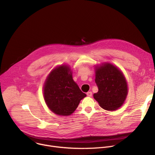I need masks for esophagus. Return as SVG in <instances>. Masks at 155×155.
I'll use <instances>...</instances> for the list:
<instances>
[{
    "label": "esophagus",
    "mask_w": 155,
    "mask_h": 155,
    "mask_svg": "<svg viewBox=\"0 0 155 155\" xmlns=\"http://www.w3.org/2000/svg\"><path fill=\"white\" fill-rule=\"evenodd\" d=\"M86 94H87V96L91 97V96H92V92H91V91L87 92V93H86Z\"/></svg>",
    "instance_id": "esophagus-1"
}]
</instances>
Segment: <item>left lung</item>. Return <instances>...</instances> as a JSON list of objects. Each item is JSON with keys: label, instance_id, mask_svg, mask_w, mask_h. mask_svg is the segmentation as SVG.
<instances>
[{"label": "left lung", "instance_id": "obj_1", "mask_svg": "<svg viewBox=\"0 0 155 155\" xmlns=\"http://www.w3.org/2000/svg\"><path fill=\"white\" fill-rule=\"evenodd\" d=\"M95 82L98 92L93 94L99 105L106 110L114 111L124 104L127 93L126 79L117 66L104 62L95 67Z\"/></svg>", "mask_w": 155, "mask_h": 155}]
</instances>
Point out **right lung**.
Wrapping results in <instances>:
<instances>
[{
	"label": "right lung",
	"mask_w": 155,
	"mask_h": 155,
	"mask_svg": "<svg viewBox=\"0 0 155 155\" xmlns=\"http://www.w3.org/2000/svg\"><path fill=\"white\" fill-rule=\"evenodd\" d=\"M86 96L74 81L72 71L68 65L53 69L44 83V100L51 111L58 115H71Z\"/></svg>",
	"instance_id": "obj_1"
}]
</instances>
